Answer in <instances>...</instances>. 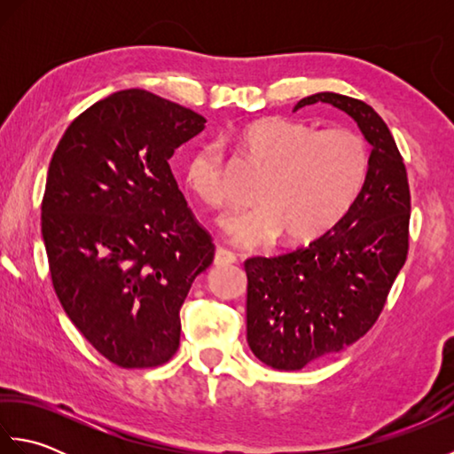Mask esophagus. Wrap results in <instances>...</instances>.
I'll return each instance as SVG.
<instances>
[{
    "label": "esophagus",
    "instance_id": "1",
    "mask_svg": "<svg viewBox=\"0 0 454 454\" xmlns=\"http://www.w3.org/2000/svg\"><path fill=\"white\" fill-rule=\"evenodd\" d=\"M236 263V254L230 252L228 247H216V254H215V265H232Z\"/></svg>",
    "mask_w": 454,
    "mask_h": 454
}]
</instances>
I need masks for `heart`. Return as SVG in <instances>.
<instances>
[{"instance_id":"obj_1","label":"heart","mask_w":454,"mask_h":454,"mask_svg":"<svg viewBox=\"0 0 454 454\" xmlns=\"http://www.w3.org/2000/svg\"><path fill=\"white\" fill-rule=\"evenodd\" d=\"M230 142L263 169L254 189L257 207L222 220L224 232L242 246L263 244L277 234L285 244L322 238L351 210L369 171L366 140L343 127L317 130L298 119L263 117L236 129ZM185 185L210 208L230 205L212 146L191 153Z\"/></svg>"}]
</instances>
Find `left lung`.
Listing matches in <instances>:
<instances>
[{
    "instance_id": "1",
    "label": "left lung",
    "mask_w": 454,
    "mask_h": 454,
    "mask_svg": "<svg viewBox=\"0 0 454 454\" xmlns=\"http://www.w3.org/2000/svg\"><path fill=\"white\" fill-rule=\"evenodd\" d=\"M314 103L349 114L372 150L340 224L296 252L244 263L249 349L278 371H301L369 332L410 247L408 173L387 122L364 101L330 91L301 99L294 111Z\"/></svg>"
}]
</instances>
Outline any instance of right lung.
Wrapping results in <instances>:
<instances>
[{
    "label": "right lung",
    "mask_w": 454,
    "mask_h": 454,
    "mask_svg": "<svg viewBox=\"0 0 454 454\" xmlns=\"http://www.w3.org/2000/svg\"><path fill=\"white\" fill-rule=\"evenodd\" d=\"M205 122L150 91H119L66 129L48 166L41 224L56 296L122 369L176 355L181 306L215 259L168 163Z\"/></svg>",
    "instance_id": "1"
}]
</instances>
